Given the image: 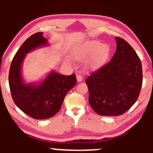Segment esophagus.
<instances>
[{
    "label": "esophagus",
    "instance_id": "esophagus-1",
    "mask_svg": "<svg viewBox=\"0 0 153 153\" xmlns=\"http://www.w3.org/2000/svg\"><path fill=\"white\" fill-rule=\"evenodd\" d=\"M76 78H77V80H78V82H81L82 80V76L81 75L78 74L76 75Z\"/></svg>",
    "mask_w": 153,
    "mask_h": 153
}]
</instances>
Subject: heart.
Wrapping results in <instances>:
<instances>
[{"mask_svg": "<svg viewBox=\"0 0 153 153\" xmlns=\"http://www.w3.org/2000/svg\"><path fill=\"white\" fill-rule=\"evenodd\" d=\"M75 54L79 58L93 54L91 62L94 65H97L106 60L109 56L110 48L106 45H102L99 41H90L77 49Z\"/></svg>", "mask_w": 153, "mask_h": 153, "instance_id": "b5f03b06", "label": "heart"}]
</instances>
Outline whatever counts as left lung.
Returning <instances> with one entry per match:
<instances>
[{"instance_id": "1", "label": "left lung", "mask_w": 153, "mask_h": 153, "mask_svg": "<svg viewBox=\"0 0 153 153\" xmlns=\"http://www.w3.org/2000/svg\"><path fill=\"white\" fill-rule=\"evenodd\" d=\"M117 50L111 60L91 73L86 82L89 103L101 116H119L137 100L143 85L142 63L127 42L116 37Z\"/></svg>"}]
</instances>
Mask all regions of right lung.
I'll return each mask as SVG.
<instances>
[{"label": "right lung", "mask_w": 153, "mask_h": 153, "mask_svg": "<svg viewBox=\"0 0 153 153\" xmlns=\"http://www.w3.org/2000/svg\"><path fill=\"white\" fill-rule=\"evenodd\" d=\"M47 45L42 33L29 36L17 51L10 67L8 81L15 104L31 118L45 119L52 117L60 109L67 93L76 85V76L52 72L39 85L24 82L21 70L26 54L35 48Z\"/></svg>", "instance_id": "1"}]
</instances>
